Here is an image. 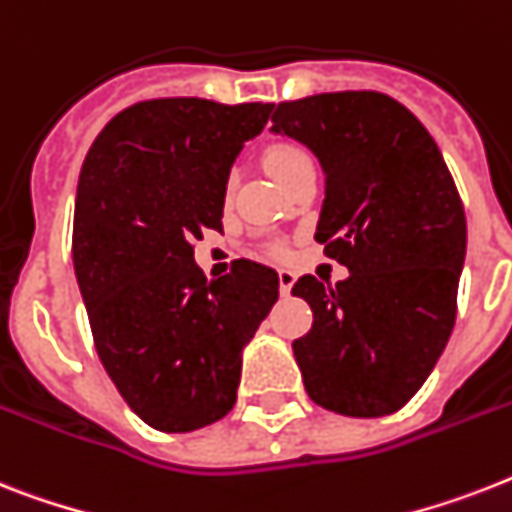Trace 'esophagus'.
I'll use <instances>...</instances> for the list:
<instances>
[{
    "label": "esophagus",
    "mask_w": 512,
    "mask_h": 512,
    "mask_svg": "<svg viewBox=\"0 0 512 512\" xmlns=\"http://www.w3.org/2000/svg\"><path fill=\"white\" fill-rule=\"evenodd\" d=\"M294 281H297V276H294L292 270H289V268L278 270V289H281V294H284V297L292 292Z\"/></svg>",
    "instance_id": "obj_1"
}]
</instances>
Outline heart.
<instances>
[{"instance_id": "heart-1", "label": "heart", "mask_w": 512, "mask_h": 512, "mask_svg": "<svg viewBox=\"0 0 512 512\" xmlns=\"http://www.w3.org/2000/svg\"><path fill=\"white\" fill-rule=\"evenodd\" d=\"M310 160L305 149L297 147V144H273V147L265 152V165L273 173V178H284L286 173H292L297 165Z\"/></svg>"}]
</instances>
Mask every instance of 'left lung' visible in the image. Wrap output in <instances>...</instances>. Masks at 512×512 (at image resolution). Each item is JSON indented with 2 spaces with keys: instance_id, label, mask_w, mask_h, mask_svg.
I'll use <instances>...</instances> for the list:
<instances>
[{
  "instance_id": "8db88e82",
  "label": "left lung",
  "mask_w": 512,
  "mask_h": 512,
  "mask_svg": "<svg viewBox=\"0 0 512 512\" xmlns=\"http://www.w3.org/2000/svg\"><path fill=\"white\" fill-rule=\"evenodd\" d=\"M270 120L321 162L315 242L350 270L336 286L302 276L292 289L313 307L292 344L307 394L352 418L394 413L455 326L465 213L447 162L421 120L378 91L284 102Z\"/></svg>"
}]
</instances>
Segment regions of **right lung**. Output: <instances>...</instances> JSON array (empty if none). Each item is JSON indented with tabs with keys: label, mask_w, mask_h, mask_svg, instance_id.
Instances as JSON below:
<instances>
[{
	"label": "right lung",
	"mask_w": 512,
	"mask_h": 512,
	"mask_svg": "<svg viewBox=\"0 0 512 512\" xmlns=\"http://www.w3.org/2000/svg\"><path fill=\"white\" fill-rule=\"evenodd\" d=\"M273 105L152 99L118 112L83 160L73 265L107 376L168 434L234 407L242 355L278 299V273L252 260L205 278L191 244L223 231L231 165Z\"/></svg>",
	"instance_id": "obj_1"
}]
</instances>
